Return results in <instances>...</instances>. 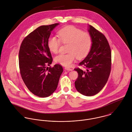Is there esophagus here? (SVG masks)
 <instances>
[{
	"instance_id": "obj_1",
	"label": "esophagus",
	"mask_w": 132,
	"mask_h": 132,
	"mask_svg": "<svg viewBox=\"0 0 132 132\" xmlns=\"http://www.w3.org/2000/svg\"><path fill=\"white\" fill-rule=\"evenodd\" d=\"M64 69L65 70H67V71H72V69H70V68H67V67H65V68H64Z\"/></svg>"
}]
</instances>
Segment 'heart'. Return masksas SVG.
<instances>
[{
	"label": "heart",
	"instance_id": "b5f03b06",
	"mask_svg": "<svg viewBox=\"0 0 132 132\" xmlns=\"http://www.w3.org/2000/svg\"><path fill=\"white\" fill-rule=\"evenodd\" d=\"M58 38L50 37L48 41L50 51L58 53L61 42L69 44L68 54H61L55 58V61L65 67H70L77 57L82 59L86 56L91 49L93 40L91 36L73 26H68L61 29L58 32Z\"/></svg>",
	"mask_w": 132,
	"mask_h": 132
}]
</instances>
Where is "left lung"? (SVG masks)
Listing matches in <instances>:
<instances>
[{
  "instance_id": "1",
  "label": "left lung",
  "mask_w": 132,
  "mask_h": 132,
  "mask_svg": "<svg viewBox=\"0 0 132 132\" xmlns=\"http://www.w3.org/2000/svg\"><path fill=\"white\" fill-rule=\"evenodd\" d=\"M88 31L93 40L90 52L79 63L86 68L83 71L75 69L78 74L75 82L77 90L85 96L98 93L106 85L110 75L111 67V52L105 36L89 25Z\"/></svg>"
}]
</instances>
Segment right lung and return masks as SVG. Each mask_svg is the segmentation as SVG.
I'll return each mask as SVG.
<instances>
[{"label":"right lung","instance_id":"1","mask_svg":"<svg viewBox=\"0 0 132 132\" xmlns=\"http://www.w3.org/2000/svg\"><path fill=\"white\" fill-rule=\"evenodd\" d=\"M58 25L38 27L25 38L20 46L19 63L22 78L30 92L39 97H48L55 91L63 72L60 64L47 67L53 61L48 41Z\"/></svg>","mask_w":132,"mask_h":132}]
</instances>
